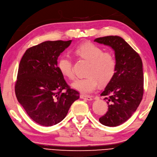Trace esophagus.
I'll return each mask as SVG.
<instances>
[{
    "label": "esophagus",
    "mask_w": 157,
    "mask_h": 157,
    "mask_svg": "<svg viewBox=\"0 0 157 157\" xmlns=\"http://www.w3.org/2000/svg\"><path fill=\"white\" fill-rule=\"evenodd\" d=\"M80 98H81V99H83L89 100V101H90V100L92 99L91 96L86 95H83V94H81V95H80Z\"/></svg>",
    "instance_id": "34e87169"
}]
</instances>
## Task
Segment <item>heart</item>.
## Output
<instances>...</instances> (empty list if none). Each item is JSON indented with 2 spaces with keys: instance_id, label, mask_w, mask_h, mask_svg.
<instances>
[{
  "instance_id": "1",
  "label": "heart",
  "mask_w": 157,
  "mask_h": 157,
  "mask_svg": "<svg viewBox=\"0 0 157 157\" xmlns=\"http://www.w3.org/2000/svg\"><path fill=\"white\" fill-rule=\"evenodd\" d=\"M79 58L89 62L86 77L79 78L72 83V87L82 94H90L97 88L99 82L105 84L109 82L115 74L117 62L110 52H103L101 48L87 42L80 44L74 50ZM58 69L64 77L73 79L72 59L70 56L63 55L58 61Z\"/></svg>"
}]
</instances>
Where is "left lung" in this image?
I'll return each mask as SVG.
<instances>
[{
	"label": "left lung",
	"mask_w": 157,
	"mask_h": 157,
	"mask_svg": "<svg viewBox=\"0 0 157 157\" xmlns=\"http://www.w3.org/2000/svg\"><path fill=\"white\" fill-rule=\"evenodd\" d=\"M94 42L111 47L117 67L113 78L101 95L105 96L108 111L99 119L103 125L116 127L129 119L137 109L143 95L142 59L127 42L118 36L95 39Z\"/></svg>",
	"instance_id": "obj_1"
}]
</instances>
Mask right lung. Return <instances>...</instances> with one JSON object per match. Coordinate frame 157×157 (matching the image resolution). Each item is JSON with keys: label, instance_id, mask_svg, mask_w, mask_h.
Masks as SVG:
<instances>
[{"label": "right lung", "instance_id": "add662e5", "mask_svg": "<svg viewBox=\"0 0 157 157\" xmlns=\"http://www.w3.org/2000/svg\"><path fill=\"white\" fill-rule=\"evenodd\" d=\"M71 42H44L26 50L20 62L16 96L28 115L40 125L62 121L79 98V92L67 85L58 67V56Z\"/></svg>", "mask_w": 157, "mask_h": 157}]
</instances>
